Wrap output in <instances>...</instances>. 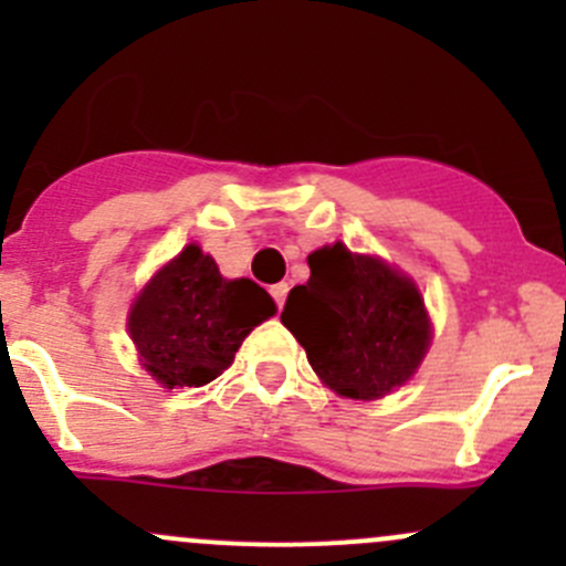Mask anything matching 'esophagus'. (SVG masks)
I'll use <instances>...</instances> for the list:
<instances>
[{"label": "esophagus", "mask_w": 566, "mask_h": 566, "mask_svg": "<svg viewBox=\"0 0 566 566\" xmlns=\"http://www.w3.org/2000/svg\"><path fill=\"white\" fill-rule=\"evenodd\" d=\"M287 282H279V284H273L271 287V295H273V301H276V306L279 310H282L284 306V301H287Z\"/></svg>", "instance_id": "obj_1"}]
</instances>
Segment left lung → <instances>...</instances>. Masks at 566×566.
<instances>
[{"instance_id":"obj_1","label":"left lung","mask_w":566,"mask_h":566,"mask_svg":"<svg viewBox=\"0 0 566 566\" xmlns=\"http://www.w3.org/2000/svg\"><path fill=\"white\" fill-rule=\"evenodd\" d=\"M310 282L290 290L282 323L317 378L350 399H380L408 384L432 342L413 279L345 243L306 256Z\"/></svg>"}]
</instances>
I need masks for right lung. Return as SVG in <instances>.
I'll list each match as a JSON object with an SVG mask.
<instances>
[{
    "label": "right lung",
    "instance_id": "1",
    "mask_svg": "<svg viewBox=\"0 0 566 566\" xmlns=\"http://www.w3.org/2000/svg\"><path fill=\"white\" fill-rule=\"evenodd\" d=\"M273 315L260 284L224 279L213 256L188 243L136 295L128 334L142 367L164 389H182L219 378L254 325Z\"/></svg>",
    "mask_w": 566,
    "mask_h": 566
}]
</instances>
